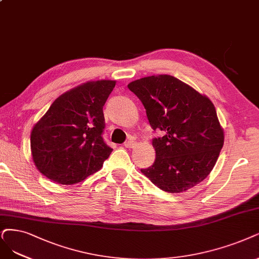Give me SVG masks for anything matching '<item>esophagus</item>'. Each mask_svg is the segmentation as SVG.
<instances>
[{"instance_id":"1","label":"esophagus","mask_w":259,"mask_h":259,"mask_svg":"<svg viewBox=\"0 0 259 259\" xmlns=\"http://www.w3.org/2000/svg\"><path fill=\"white\" fill-rule=\"evenodd\" d=\"M133 145H135V141L133 140H128L124 142V144H123V146L127 148H131V147H133Z\"/></svg>"}]
</instances>
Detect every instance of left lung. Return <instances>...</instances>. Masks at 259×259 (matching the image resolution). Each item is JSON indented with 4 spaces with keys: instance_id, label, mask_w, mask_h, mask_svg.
Returning <instances> with one entry per match:
<instances>
[{
    "instance_id": "1",
    "label": "left lung",
    "mask_w": 259,
    "mask_h": 259,
    "mask_svg": "<svg viewBox=\"0 0 259 259\" xmlns=\"http://www.w3.org/2000/svg\"><path fill=\"white\" fill-rule=\"evenodd\" d=\"M128 89L146 110L150 127L162 137L152 139L156 160L141 169L152 184L179 193L203 181L224 144L217 111L206 96L167 74L133 81Z\"/></svg>"
}]
</instances>
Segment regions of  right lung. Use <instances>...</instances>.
Masks as SVG:
<instances>
[{
	"label": "right lung",
	"mask_w": 259,
	"mask_h": 259,
	"mask_svg": "<svg viewBox=\"0 0 259 259\" xmlns=\"http://www.w3.org/2000/svg\"><path fill=\"white\" fill-rule=\"evenodd\" d=\"M115 81L84 83L60 96L31 135L38 170L56 184L72 185L99 170L112 152L102 135L103 105Z\"/></svg>",
	"instance_id": "right-lung-1"
}]
</instances>
